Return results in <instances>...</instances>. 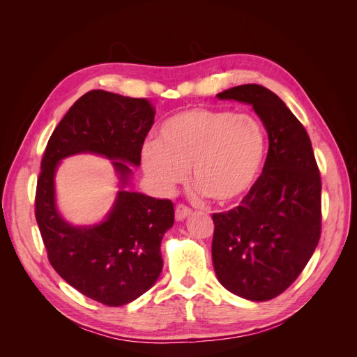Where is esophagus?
<instances>
[{
  "label": "esophagus",
  "instance_id": "34e87169",
  "mask_svg": "<svg viewBox=\"0 0 357 357\" xmlns=\"http://www.w3.org/2000/svg\"><path fill=\"white\" fill-rule=\"evenodd\" d=\"M192 210L188 207L185 204H178L176 207V219L177 220H185L188 215H190Z\"/></svg>",
  "mask_w": 357,
  "mask_h": 357
}]
</instances>
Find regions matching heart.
<instances>
[{
  "instance_id": "b5f03b06",
  "label": "heart",
  "mask_w": 357,
  "mask_h": 357,
  "mask_svg": "<svg viewBox=\"0 0 357 357\" xmlns=\"http://www.w3.org/2000/svg\"><path fill=\"white\" fill-rule=\"evenodd\" d=\"M266 131L250 113L195 107L167 117L156 142L142 150V164L158 188L172 190L190 169L192 186L211 201L243 198L261 174Z\"/></svg>"
}]
</instances>
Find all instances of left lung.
<instances>
[{"instance_id":"obj_1","label":"left lung","mask_w":357,"mask_h":357,"mask_svg":"<svg viewBox=\"0 0 357 357\" xmlns=\"http://www.w3.org/2000/svg\"><path fill=\"white\" fill-rule=\"evenodd\" d=\"M220 100L250 104L268 132L262 174L240 205L214 213L213 265L220 284L250 301H269L295 282L321 232V180L305 128L261 84H241Z\"/></svg>"}]
</instances>
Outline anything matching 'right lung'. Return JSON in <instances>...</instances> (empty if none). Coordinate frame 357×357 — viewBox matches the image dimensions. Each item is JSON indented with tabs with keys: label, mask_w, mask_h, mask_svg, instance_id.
<instances>
[{
	"label": "right lung",
	"mask_w": 357,
	"mask_h": 357,
	"mask_svg": "<svg viewBox=\"0 0 357 357\" xmlns=\"http://www.w3.org/2000/svg\"><path fill=\"white\" fill-rule=\"evenodd\" d=\"M153 119L155 107L146 98L91 91L62 117L41 159L36 219L49 262L70 286L107 307L125 305L156 283L164 265L160 241L174 223V204L119 190L102 223L74 228L56 210L53 177L61 159L88 152L116 159L125 186L131 176L125 162L139 165Z\"/></svg>",
	"instance_id": "right-lung-1"
}]
</instances>
